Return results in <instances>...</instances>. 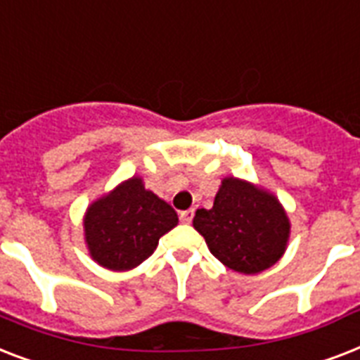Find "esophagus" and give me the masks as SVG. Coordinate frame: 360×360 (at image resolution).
Segmentation results:
<instances>
[{
  "label": "esophagus",
  "mask_w": 360,
  "mask_h": 360,
  "mask_svg": "<svg viewBox=\"0 0 360 360\" xmlns=\"http://www.w3.org/2000/svg\"><path fill=\"white\" fill-rule=\"evenodd\" d=\"M179 219L183 224H191L192 219H194V209H188V211H183V213L179 214Z\"/></svg>",
  "instance_id": "esophagus-1"
}]
</instances>
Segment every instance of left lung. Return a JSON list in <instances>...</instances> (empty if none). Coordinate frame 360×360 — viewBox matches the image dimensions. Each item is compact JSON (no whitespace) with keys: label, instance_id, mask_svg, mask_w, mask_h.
<instances>
[{"label":"left lung","instance_id":"left-lung-1","mask_svg":"<svg viewBox=\"0 0 360 360\" xmlns=\"http://www.w3.org/2000/svg\"><path fill=\"white\" fill-rule=\"evenodd\" d=\"M209 250L228 269L257 274L284 256L291 224L284 205L267 188L239 177H224L211 209L192 220Z\"/></svg>","mask_w":360,"mask_h":360}]
</instances>
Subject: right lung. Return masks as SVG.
I'll return each instance as SVG.
<instances>
[{
  "mask_svg": "<svg viewBox=\"0 0 360 360\" xmlns=\"http://www.w3.org/2000/svg\"><path fill=\"white\" fill-rule=\"evenodd\" d=\"M179 219L172 205L147 191L134 175L89 203L84 239L95 263L110 271H130L151 256L158 239Z\"/></svg>",
  "mask_w": 360,
  "mask_h": 360,
  "instance_id": "add662e5",
  "label": "right lung"
}]
</instances>
